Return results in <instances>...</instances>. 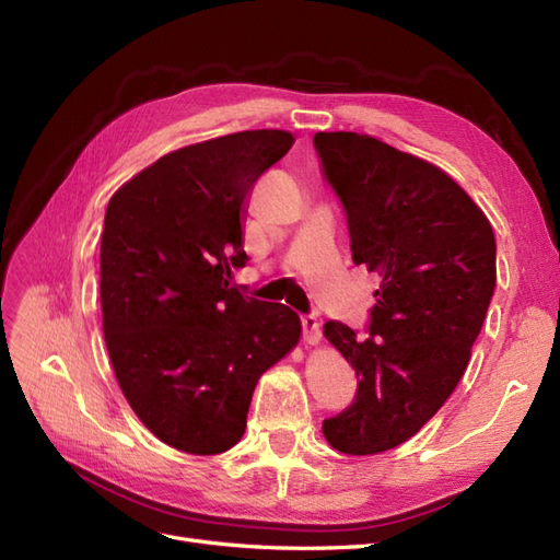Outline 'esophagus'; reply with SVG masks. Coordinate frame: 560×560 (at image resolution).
Returning a JSON list of instances; mask_svg holds the SVG:
<instances>
[{"label": "esophagus", "mask_w": 560, "mask_h": 560, "mask_svg": "<svg viewBox=\"0 0 560 560\" xmlns=\"http://www.w3.org/2000/svg\"><path fill=\"white\" fill-rule=\"evenodd\" d=\"M301 334H303V341L306 343H317L322 329H319V322L315 315H301Z\"/></svg>", "instance_id": "34e87169"}]
</instances>
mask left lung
Here are the masks:
<instances>
[{"label":"left lung","instance_id":"left-lung-1","mask_svg":"<svg viewBox=\"0 0 560 560\" xmlns=\"http://www.w3.org/2000/svg\"><path fill=\"white\" fill-rule=\"evenodd\" d=\"M322 175L346 212L352 261L381 276L366 336L327 322L358 393L325 418L348 455L404 444L460 383L495 290L486 214L436 165L358 132H317Z\"/></svg>","mask_w":560,"mask_h":560}]
</instances>
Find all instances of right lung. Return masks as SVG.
<instances>
[{"label": "right lung", "mask_w": 560, "mask_h": 560, "mask_svg": "<svg viewBox=\"0 0 560 560\" xmlns=\"http://www.w3.org/2000/svg\"><path fill=\"white\" fill-rule=\"evenodd\" d=\"M292 144L284 130H243L184 147L107 206L100 299L114 374L144 425L184 453L238 444L259 376L299 343L292 308L229 284L247 264L254 184Z\"/></svg>", "instance_id": "obj_1"}]
</instances>
